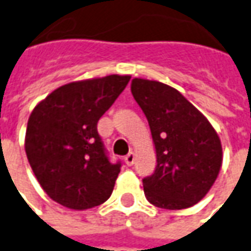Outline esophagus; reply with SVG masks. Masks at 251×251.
<instances>
[{"label":"esophagus","instance_id":"esophagus-1","mask_svg":"<svg viewBox=\"0 0 251 251\" xmlns=\"http://www.w3.org/2000/svg\"><path fill=\"white\" fill-rule=\"evenodd\" d=\"M134 159H136V155L134 152H129V154L125 156V162L127 166H132L133 163H134Z\"/></svg>","mask_w":251,"mask_h":251}]
</instances>
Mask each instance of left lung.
Segmentation results:
<instances>
[{
    "instance_id": "8db88e82",
    "label": "left lung",
    "mask_w": 251,
    "mask_h": 251,
    "mask_svg": "<svg viewBox=\"0 0 251 251\" xmlns=\"http://www.w3.org/2000/svg\"><path fill=\"white\" fill-rule=\"evenodd\" d=\"M132 95L146 114L156 151L154 175L143 178L154 206L180 210L198 203L219 176L223 148L210 122L175 88L141 78Z\"/></svg>"
}]
</instances>
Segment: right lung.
<instances>
[{
  "label": "right lung",
  "instance_id": "obj_1",
  "mask_svg": "<svg viewBox=\"0 0 251 251\" xmlns=\"http://www.w3.org/2000/svg\"><path fill=\"white\" fill-rule=\"evenodd\" d=\"M129 75H108L63 85L28 118L25 154L48 197L85 210L111 197L121 172L97 132V122L124 92Z\"/></svg>",
  "mask_w": 251,
  "mask_h": 251
}]
</instances>
